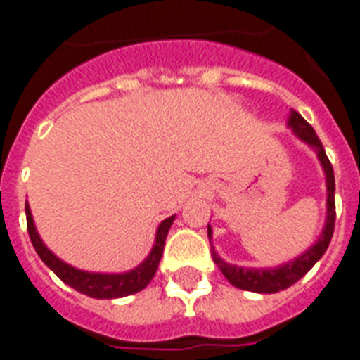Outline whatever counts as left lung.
I'll list each match as a JSON object with an SVG mask.
<instances>
[{
	"label": "left lung",
	"mask_w": 360,
	"mask_h": 360,
	"mask_svg": "<svg viewBox=\"0 0 360 360\" xmlns=\"http://www.w3.org/2000/svg\"><path fill=\"white\" fill-rule=\"evenodd\" d=\"M288 127L294 131L297 139H302L305 144H309L312 150L316 151L318 159L322 162V168L326 172V183H327V218L326 226H323L322 235L314 244H312L305 253L294 259V261L286 262V264L277 266V268H242V266H235L220 259V255L216 253L214 248L210 246V253H212V261L218 264L221 274L226 276L227 281L240 290L259 292V294H274V292L285 290L288 286H292L296 281H300L307 271L311 270L312 266L316 264L322 255L326 253L329 242H331L333 231H335V174H333V166L327 159L326 150H323L322 142L316 136L311 124H307L302 114L292 110L290 118H288ZM207 233H209V240L212 236V229L207 226Z\"/></svg>",
	"instance_id": "8db88e82"
}]
</instances>
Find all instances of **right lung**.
<instances>
[{
	"mask_svg": "<svg viewBox=\"0 0 360 360\" xmlns=\"http://www.w3.org/2000/svg\"><path fill=\"white\" fill-rule=\"evenodd\" d=\"M25 216H27V231L31 244L37 250L38 257L44 261V264L48 266L49 270H53L55 276L60 281H64L68 286H72L77 292L84 294V296L98 297V300H114V297L129 296V294L140 292L142 288L150 285L155 271L159 268L162 251H165L166 235H168V231H170L172 224L175 220V216H170V218L160 221L150 255L146 257L144 261L140 262L136 268H133L129 271H124V274H92V271L77 270L74 266L66 264V262L60 261L57 255H53L46 248L40 235L37 233V227H34L33 216H31V209H29L27 201H25Z\"/></svg>",
	"mask_w": 360,
	"mask_h": 360,
	"instance_id": "obj_1",
	"label": "right lung"
}]
</instances>
